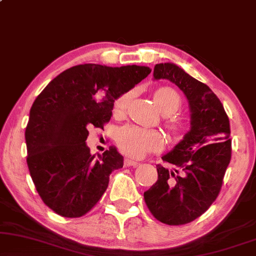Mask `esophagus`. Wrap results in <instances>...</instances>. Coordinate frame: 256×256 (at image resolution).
Here are the masks:
<instances>
[{
	"instance_id": "34e87169",
	"label": "esophagus",
	"mask_w": 256,
	"mask_h": 256,
	"mask_svg": "<svg viewBox=\"0 0 256 256\" xmlns=\"http://www.w3.org/2000/svg\"><path fill=\"white\" fill-rule=\"evenodd\" d=\"M124 165L125 166H134V168H137L139 164L137 162H134V160H132L130 158H125L124 160Z\"/></svg>"
}]
</instances>
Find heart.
<instances>
[{
    "label": "heart",
    "mask_w": 256,
    "mask_h": 256,
    "mask_svg": "<svg viewBox=\"0 0 256 256\" xmlns=\"http://www.w3.org/2000/svg\"><path fill=\"white\" fill-rule=\"evenodd\" d=\"M132 96L134 92L128 91L116 100L114 105L116 114H122L126 110ZM153 100L164 114H174L182 104L178 92L168 86L156 88L153 94ZM168 124L173 130L178 128L173 119H168ZM116 142L122 153L134 159H140L148 152L159 151L164 145V138L159 131L146 130L136 125H126L119 128L116 134Z\"/></svg>",
    "instance_id": "obj_1"
}]
</instances>
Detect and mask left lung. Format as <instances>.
Masks as SVG:
<instances>
[{
	"mask_svg": "<svg viewBox=\"0 0 256 256\" xmlns=\"http://www.w3.org/2000/svg\"><path fill=\"white\" fill-rule=\"evenodd\" d=\"M153 80H168L182 91L190 128L162 156L176 168L156 165L158 180L144 192V199L160 222L185 224L205 213L220 192L232 154L230 119L216 94L176 64H156Z\"/></svg>",
	"mask_w": 256,
	"mask_h": 256,
	"instance_id": "left-lung-1",
	"label": "left lung"
}]
</instances>
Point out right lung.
<instances>
[{"label":"right lung","mask_w":256,"mask_h":256,"mask_svg":"<svg viewBox=\"0 0 256 256\" xmlns=\"http://www.w3.org/2000/svg\"><path fill=\"white\" fill-rule=\"evenodd\" d=\"M150 72L144 66L80 64L54 78L34 102L26 128V162L37 192L54 213L84 216L106 190L111 172L122 168L114 146L100 159L91 154L88 128H103L114 100Z\"/></svg>","instance_id":"1"}]
</instances>
